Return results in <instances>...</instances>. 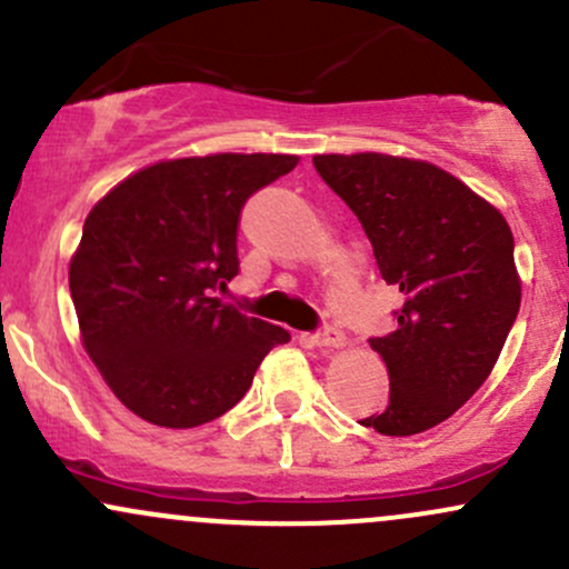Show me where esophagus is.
Wrapping results in <instances>:
<instances>
[{"instance_id": "esophagus-1", "label": "esophagus", "mask_w": 569, "mask_h": 569, "mask_svg": "<svg viewBox=\"0 0 569 569\" xmlns=\"http://www.w3.org/2000/svg\"><path fill=\"white\" fill-rule=\"evenodd\" d=\"M310 340H313V346L318 348H340L342 342H346V335L335 327H323L321 332H316Z\"/></svg>"}]
</instances>
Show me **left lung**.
<instances>
[{
  "label": "left lung",
  "mask_w": 569,
  "mask_h": 569,
  "mask_svg": "<svg viewBox=\"0 0 569 569\" xmlns=\"http://www.w3.org/2000/svg\"><path fill=\"white\" fill-rule=\"evenodd\" d=\"M313 164L405 299L395 332L370 340L389 370V405L359 423L389 437L427 432L476 395L508 340L521 305L513 232L495 204L429 161L323 153Z\"/></svg>",
  "instance_id": "left-lung-1"
}]
</instances>
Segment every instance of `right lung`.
Returning a JSON list of instances; mask_svg holds the SVG:
<instances>
[{
  "instance_id": "add662e5",
  "label": "right lung",
  "mask_w": 569,
  "mask_h": 569,
  "mask_svg": "<svg viewBox=\"0 0 569 569\" xmlns=\"http://www.w3.org/2000/svg\"><path fill=\"white\" fill-rule=\"evenodd\" d=\"M289 153L159 161L104 193L70 261L80 337L142 421L191 429L234 408L286 329L213 297L240 272L248 197L297 167Z\"/></svg>"
}]
</instances>
